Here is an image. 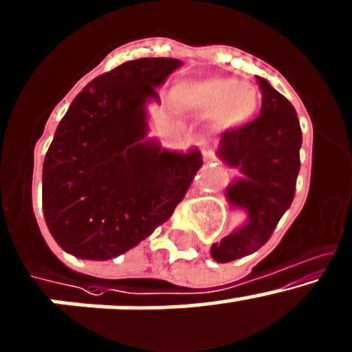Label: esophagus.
<instances>
[{
    "instance_id": "1",
    "label": "esophagus",
    "mask_w": 352,
    "mask_h": 352,
    "mask_svg": "<svg viewBox=\"0 0 352 352\" xmlns=\"http://www.w3.org/2000/svg\"><path fill=\"white\" fill-rule=\"evenodd\" d=\"M202 155H204V160L207 164H212V162H216V155H214V151L210 150V148H204L202 150Z\"/></svg>"
}]
</instances>
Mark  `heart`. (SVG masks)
Segmentation results:
<instances>
[{"mask_svg": "<svg viewBox=\"0 0 352 352\" xmlns=\"http://www.w3.org/2000/svg\"><path fill=\"white\" fill-rule=\"evenodd\" d=\"M179 109L210 116L217 128L232 129L250 121L261 102V92L251 82L234 77L182 80L172 91Z\"/></svg>", "mask_w": 352, "mask_h": 352, "instance_id": "obj_1", "label": "heart"}]
</instances>
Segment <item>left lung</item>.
Masks as SVG:
<instances>
[{
  "instance_id": "1",
  "label": "left lung",
  "mask_w": 352,
  "mask_h": 352,
  "mask_svg": "<svg viewBox=\"0 0 352 352\" xmlns=\"http://www.w3.org/2000/svg\"><path fill=\"white\" fill-rule=\"evenodd\" d=\"M256 79L261 91L260 116L224 131L217 151L224 164L241 172V179L226 188V197L248 214L246 224L212 244L210 254L217 263L254 253L268 241L294 201L300 170L302 129L295 108L268 80Z\"/></svg>"
}]
</instances>
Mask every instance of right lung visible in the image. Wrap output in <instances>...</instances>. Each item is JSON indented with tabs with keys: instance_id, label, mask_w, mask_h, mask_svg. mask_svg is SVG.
<instances>
[{
	"instance_id": "right-lung-1",
	"label": "right lung",
	"mask_w": 352,
	"mask_h": 352,
	"mask_svg": "<svg viewBox=\"0 0 352 352\" xmlns=\"http://www.w3.org/2000/svg\"><path fill=\"white\" fill-rule=\"evenodd\" d=\"M177 58H138L87 84L55 129L43 162V216L76 258L111 260L173 214L202 166L199 150L170 151L148 133L146 102L179 69Z\"/></svg>"
}]
</instances>
